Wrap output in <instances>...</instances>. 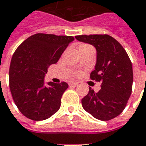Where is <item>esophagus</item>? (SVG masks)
Wrapping results in <instances>:
<instances>
[{
	"label": "esophagus",
	"instance_id": "34e87169",
	"mask_svg": "<svg viewBox=\"0 0 146 146\" xmlns=\"http://www.w3.org/2000/svg\"><path fill=\"white\" fill-rule=\"evenodd\" d=\"M77 85L78 82H69V86H72V87H75Z\"/></svg>",
	"mask_w": 146,
	"mask_h": 146
}]
</instances>
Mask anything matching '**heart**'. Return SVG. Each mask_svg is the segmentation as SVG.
Returning <instances> with one entry per match:
<instances>
[{"label":"heart","mask_w":146,"mask_h":146,"mask_svg":"<svg viewBox=\"0 0 146 146\" xmlns=\"http://www.w3.org/2000/svg\"><path fill=\"white\" fill-rule=\"evenodd\" d=\"M81 46H86V45H81Z\"/></svg>","instance_id":"b5f03b06"}]
</instances>
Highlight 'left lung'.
<instances>
[{
    "label": "left lung",
    "mask_w": 146,
    "mask_h": 146,
    "mask_svg": "<svg viewBox=\"0 0 146 146\" xmlns=\"http://www.w3.org/2000/svg\"><path fill=\"white\" fill-rule=\"evenodd\" d=\"M75 39L96 50V63L90 78L101 82L98 92L89 87L82 100V107L98 120H111L122 113L131 96L132 64L123 46L109 35H82Z\"/></svg>",
    "instance_id": "obj_1"
}]
</instances>
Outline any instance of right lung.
Returning a JSON list of instances; mask_svg holds the SVG:
<instances>
[{
  "mask_svg": "<svg viewBox=\"0 0 146 146\" xmlns=\"http://www.w3.org/2000/svg\"><path fill=\"white\" fill-rule=\"evenodd\" d=\"M73 36L37 33L17 48L11 60L9 86L22 114L33 121L48 119L58 111L68 85L44 82L49 66L56 64Z\"/></svg>",
  "mask_w": 146,
  "mask_h": 146,
  "instance_id": "add662e5",
  "label": "right lung"
}]
</instances>
